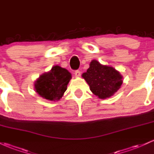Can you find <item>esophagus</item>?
I'll return each mask as SVG.
<instances>
[{
  "mask_svg": "<svg viewBox=\"0 0 154 154\" xmlns=\"http://www.w3.org/2000/svg\"><path fill=\"white\" fill-rule=\"evenodd\" d=\"M80 75H81V72H80V71H79V70H77V71H75V76L76 77H79Z\"/></svg>",
  "mask_w": 154,
  "mask_h": 154,
  "instance_id": "34e87169",
  "label": "esophagus"
}]
</instances>
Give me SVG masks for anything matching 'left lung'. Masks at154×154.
<instances>
[{
  "instance_id": "obj_1",
  "label": "left lung",
  "mask_w": 154,
  "mask_h": 154,
  "mask_svg": "<svg viewBox=\"0 0 154 154\" xmlns=\"http://www.w3.org/2000/svg\"><path fill=\"white\" fill-rule=\"evenodd\" d=\"M82 77L89 85L90 90L100 99L112 96L119 89L123 77L114 67L101 64L97 60H92L87 72Z\"/></svg>"
}]
</instances>
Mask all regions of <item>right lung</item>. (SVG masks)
Returning a JSON list of instances; mask_svg holds the SVG:
<instances>
[{"label": "right lung", "mask_w": 154, "mask_h": 154, "mask_svg": "<svg viewBox=\"0 0 154 154\" xmlns=\"http://www.w3.org/2000/svg\"><path fill=\"white\" fill-rule=\"evenodd\" d=\"M71 79L68 70L56 65L37 79L34 84L35 92L44 99L57 101L62 98Z\"/></svg>", "instance_id": "add662e5"}]
</instances>
